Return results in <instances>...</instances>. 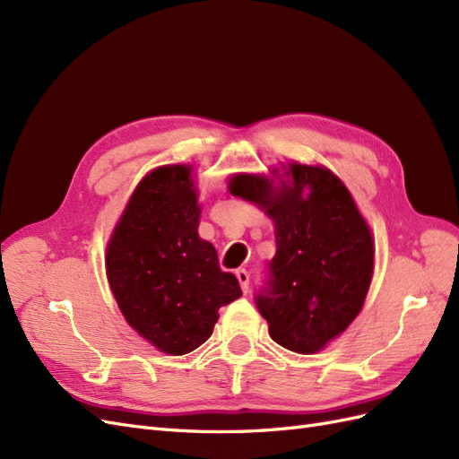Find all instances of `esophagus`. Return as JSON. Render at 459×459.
Returning a JSON list of instances; mask_svg holds the SVG:
<instances>
[{"mask_svg": "<svg viewBox=\"0 0 459 459\" xmlns=\"http://www.w3.org/2000/svg\"><path fill=\"white\" fill-rule=\"evenodd\" d=\"M235 277H238V281H239V285L243 289V293L247 295L248 293V272L239 268V270H235Z\"/></svg>", "mask_w": 459, "mask_h": 459, "instance_id": "1", "label": "esophagus"}]
</instances>
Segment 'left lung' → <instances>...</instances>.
I'll list each match as a JSON object with an SVG mask.
<instances>
[{"label":"left lung","mask_w":459,"mask_h":459,"mask_svg":"<svg viewBox=\"0 0 459 459\" xmlns=\"http://www.w3.org/2000/svg\"><path fill=\"white\" fill-rule=\"evenodd\" d=\"M228 191L273 221L272 280L256 297L270 337L297 354L324 351L362 310L373 277L375 241L352 193L325 166L300 162L231 174Z\"/></svg>","instance_id":"left-lung-1"}]
</instances>
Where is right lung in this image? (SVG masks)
Here are the masks:
<instances>
[{
  "instance_id": "right-lung-1",
  "label": "right lung",
  "mask_w": 459,
  "mask_h": 459,
  "mask_svg": "<svg viewBox=\"0 0 459 459\" xmlns=\"http://www.w3.org/2000/svg\"><path fill=\"white\" fill-rule=\"evenodd\" d=\"M191 164H164L135 186L107 241L108 287L128 325L157 351L182 356L212 335L220 307L239 299L212 243L199 238Z\"/></svg>"
}]
</instances>
